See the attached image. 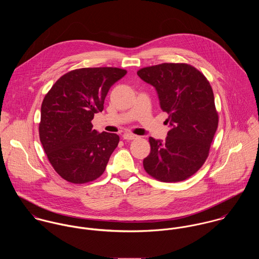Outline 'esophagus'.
<instances>
[{"label": "esophagus", "mask_w": 259, "mask_h": 259, "mask_svg": "<svg viewBox=\"0 0 259 259\" xmlns=\"http://www.w3.org/2000/svg\"><path fill=\"white\" fill-rule=\"evenodd\" d=\"M122 138H123V140H125V141H132V140H136V139H138L139 137H138V136H136V135H132V134L126 133V134H124V135L122 136Z\"/></svg>", "instance_id": "1"}]
</instances>
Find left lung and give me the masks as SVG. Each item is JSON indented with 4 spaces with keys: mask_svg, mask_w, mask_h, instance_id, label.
Instances as JSON below:
<instances>
[{
    "mask_svg": "<svg viewBox=\"0 0 259 259\" xmlns=\"http://www.w3.org/2000/svg\"><path fill=\"white\" fill-rule=\"evenodd\" d=\"M138 75L155 88L170 126L165 142L149 138L144 167L160 182H183L206 160L219 125L212 89L203 74L187 64L147 67Z\"/></svg>",
    "mask_w": 259,
    "mask_h": 259,
    "instance_id": "1",
    "label": "left lung"
}]
</instances>
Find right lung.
I'll return each instance as SVG.
<instances>
[{
    "instance_id": "1",
    "label": "right lung",
    "mask_w": 259,
    "mask_h": 259,
    "mask_svg": "<svg viewBox=\"0 0 259 259\" xmlns=\"http://www.w3.org/2000/svg\"><path fill=\"white\" fill-rule=\"evenodd\" d=\"M126 74L118 68H83L62 75L40 108L39 141L54 169L67 182L100 178L119 142L115 134L93 130L111 85Z\"/></svg>"
}]
</instances>
